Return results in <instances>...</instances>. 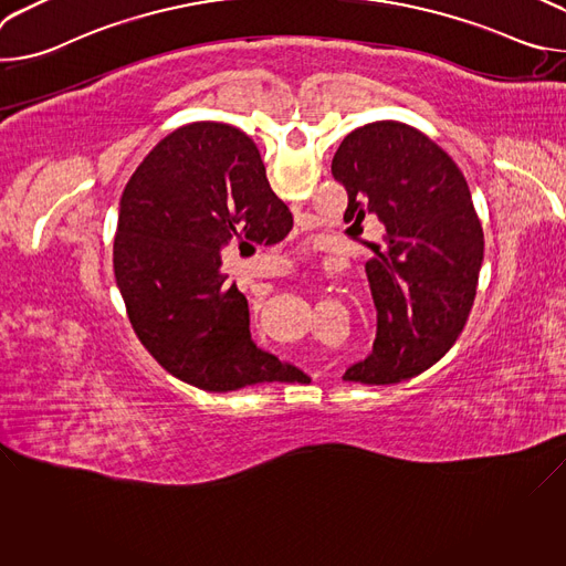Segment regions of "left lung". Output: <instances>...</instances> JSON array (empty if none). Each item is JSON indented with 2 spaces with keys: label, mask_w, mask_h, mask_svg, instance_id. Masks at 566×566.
Returning a JSON list of instances; mask_svg holds the SVG:
<instances>
[{
  "label": "left lung",
  "mask_w": 566,
  "mask_h": 566,
  "mask_svg": "<svg viewBox=\"0 0 566 566\" xmlns=\"http://www.w3.org/2000/svg\"><path fill=\"white\" fill-rule=\"evenodd\" d=\"M332 175L347 190L345 221L376 214V258L365 266L378 332L345 380L394 385L439 363L470 315L483 232L465 177L423 132L396 120L363 125L340 143Z\"/></svg>",
  "instance_id": "obj_1"
}]
</instances>
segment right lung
<instances>
[{"label": "right lung", "instance_id": "add662e5", "mask_svg": "<svg viewBox=\"0 0 566 566\" xmlns=\"http://www.w3.org/2000/svg\"><path fill=\"white\" fill-rule=\"evenodd\" d=\"M291 228L258 145L232 125L179 127L143 158L120 197L114 275L160 367L217 394L282 380L284 365L251 340L247 295L226 284L219 253L232 239L277 244Z\"/></svg>", "mask_w": 566, "mask_h": 566}]
</instances>
